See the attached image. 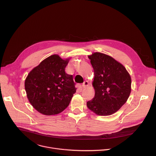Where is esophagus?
Listing matches in <instances>:
<instances>
[{"label":"esophagus","mask_w":156,"mask_h":156,"mask_svg":"<svg viewBox=\"0 0 156 156\" xmlns=\"http://www.w3.org/2000/svg\"><path fill=\"white\" fill-rule=\"evenodd\" d=\"M88 85H89V83H88V81H84V83L82 84V86H83V87H87Z\"/></svg>","instance_id":"obj_1"}]
</instances>
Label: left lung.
Wrapping results in <instances>:
<instances>
[{"label": "left lung", "instance_id": "8db88e82", "mask_svg": "<svg viewBox=\"0 0 156 156\" xmlns=\"http://www.w3.org/2000/svg\"><path fill=\"white\" fill-rule=\"evenodd\" d=\"M94 69V98L88 108L98 115H110L127 101L131 91V76L125 66L113 57L101 52L87 56Z\"/></svg>", "mask_w": 156, "mask_h": 156}]
</instances>
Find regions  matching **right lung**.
Listing matches in <instances>:
<instances>
[{
	"label": "right lung",
	"instance_id": "add662e5",
	"mask_svg": "<svg viewBox=\"0 0 156 156\" xmlns=\"http://www.w3.org/2000/svg\"><path fill=\"white\" fill-rule=\"evenodd\" d=\"M70 58L54 54L43 60L28 73L25 81L28 99L39 113L58 114L69 105L76 89L73 76L65 72Z\"/></svg>",
	"mask_w": 156,
	"mask_h": 156
}]
</instances>
